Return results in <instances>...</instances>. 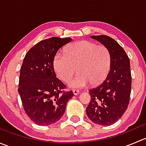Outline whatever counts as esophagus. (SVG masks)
Segmentation results:
<instances>
[{
  "mask_svg": "<svg viewBox=\"0 0 146 146\" xmlns=\"http://www.w3.org/2000/svg\"><path fill=\"white\" fill-rule=\"evenodd\" d=\"M73 94H74L75 95H78V94H80V91L77 90H73Z\"/></svg>",
  "mask_w": 146,
  "mask_h": 146,
  "instance_id": "obj_1",
  "label": "esophagus"
}]
</instances>
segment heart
<instances>
[{"label":"heart","instance_id":"obj_1","mask_svg":"<svg viewBox=\"0 0 146 146\" xmlns=\"http://www.w3.org/2000/svg\"><path fill=\"white\" fill-rule=\"evenodd\" d=\"M54 71L62 81L68 82L76 72L78 74L70 80V88H82L90 84H100L111 67V54L106 46L90 41H80L68 46L66 54L58 53L53 61Z\"/></svg>","mask_w":146,"mask_h":146}]
</instances>
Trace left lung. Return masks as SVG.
Returning a JSON list of instances; mask_svg holds the SVG:
<instances>
[{
  "label": "left lung",
  "instance_id": "1",
  "mask_svg": "<svg viewBox=\"0 0 146 146\" xmlns=\"http://www.w3.org/2000/svg\"><path fill=\"white\" fill-rule=\"evenodd\" d=\"M90 37L108 48L111 67L102 83L89 90L91 100L86 114L93 123L110 126L122 117L129 105L131 90L130 61L124 49L112 38L106 35Z\"/></svg>",
  "mask_w": 146,
  "mask_h": 146
}]
</instances>
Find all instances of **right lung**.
Segmentation results:
<instances>
[{"label": "right lung", "mask_w": 146, "mask_h": 146, "mask_svg": "<svg viewBox=\"0 0 146 146\" xmlns=\"http://www.w3.org/2000/svg\"><path fill=\"white\" fill-rule=\"evenodd\" d=\"M71 38L51 37L38 42L25 56L20 68L18 92L29 119L40 126L58 121L66 104L73 98L72 91L56 78L53 66L54 56Z\"/></svg>", "instance_id": "1"}]
</instances>
